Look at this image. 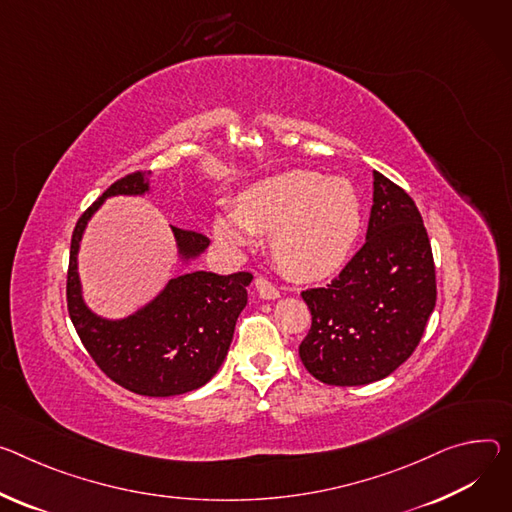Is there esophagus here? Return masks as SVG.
Masks as SVG:
<instances>
[{"label": "esophagus", "mask_w": 512, "mask_h": 512, "mask_svg": "<svg viewBox=\"0 0 512 512\" xmlns=\"http://www.w3.org/2000/svg\"><path fill=\"white\" fill-rule=\"evenodd\" d=\"M255 290L259 294V298L263 300H275L280 298V290H277L269 280H265V277H255Z\"/></svg>", "instance_id": "1"}]
</instances>
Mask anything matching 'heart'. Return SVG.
Segmentation results:
<instances>
[{
  "label": "heart",
  "instance_id": "obj_1",
  "mask_svg": "<svg viewBox=\"0 0 512 512\" xmlns=\"http://www.w3.org/2000/svg\"><path fill=\"white\" fill-rule=\"evenodd\" d=\"M363 224L361 200L345 177L294 169L261 179L214 220L216 237L247 245L253 232H271V255L288 275L314 280L339 269Z\"/></svg>",
  "mask_w": 512,
  "mask_h": 512
}]
</instances>
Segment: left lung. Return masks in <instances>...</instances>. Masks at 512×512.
Wrapping results in <instances>:
<instances>
[{"instance_id": "obj_1", "label": "left lung", "mask_w": 512, "mask_h": 512, "mask_svg": "<svg viewBox=\"0 0 512 512\" xmlns=\"http://www.w3.org/2000/svg\"><path fill=\"white\" fill-rule=\"evenodd\" d=\"M312 314L300 359L329 386L378 382L421 341L435 308V261L414 200L374 171L367 239L331 284L302 292Z\"/></svg>"}]
</instances>
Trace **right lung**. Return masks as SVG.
Wrapping results in <instances>:
<instances>
[{
	"instance_id": "obj_1",
	"label": "right lung",
	"mask_w": 512,
	"mask_h": 512,
	"mask_svg": "<svg viewBox=\"0 0 512 512\" xmlns=\"http://www.w3.org/2000/svg\"><path fill=\"white\" fill-rule=\"evenodd\" d=\"M145 192L147 173H128L79 216L71 237L67 308L83 347L112 382L134 394L165 398L198 390L214 378L235 335L237 318L247 306L253 275L192 271L175 277L151 304L128 318L106 320L91 312L81 298L77 275L85 224L106 198ZM171 228L183 259L198 257L210 245L202 232Z\"/></svg>"
}]
</instances>
